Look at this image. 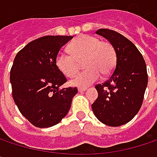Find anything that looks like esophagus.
Listing matches in <instances>:
<instances>
[{
    "label": "esophagus",
    "mask_w": 157,
    "mask_h": 157,
    "mask_svg": "<svg viewBox=\"0 0 157 157\" xmlns=\"http://www.w3.org/2000/svg\"><path fill=\"white\" fill-rule=\"evenodd\" d=\"M86 89H87V87H81V86H79L78 87L79 92H83V91H85Z\"/></svg>",
    "instance_id": "1"
}]
</instances>
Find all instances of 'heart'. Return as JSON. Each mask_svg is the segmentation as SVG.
<instances>
[{
  "instance_id": "heart-1",
  "label": "heart",
  "mask_w": 157,
  "mask_h": 157,
  "mask_svg": "<svg viewBox=\"0 0 157 157\" xmlns=\"http://www.w3.org/2000/svg\"><path fill=\"white\" fill-rule=\"evenodd\" d=\"M71 53L60 52L55 63L58 69L67 77H74L83 62L85 70L72 80L74 85L86 86L94 83L103 75H110L116 64V52L107 41H101L92 35H82L69 44Z\"/></svg>"
}]
</instances>
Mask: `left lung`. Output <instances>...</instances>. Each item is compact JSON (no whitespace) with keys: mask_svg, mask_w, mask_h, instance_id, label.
I'll return each mask as SVG.
<instances>
[{"mask_svg":"<svg viewBox=\"0 0 157 157\" xmlns=\"http://www.w3.org/2000/svg\"><path fill=\"white\" fill-rule=\"evenodd\" d=\"M116 52V64L110 78L95 85L98 97L92 105L97 119L109 126L130 122L140 110L148 75L144 57L136 46L119 33L99 29Z\"/></svg>","mask_w":157,"mask_h":157,"instance_id":"obj_1","label":"left lung"}]
</instances>
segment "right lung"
Instances as JSON below:
<instances>
[{
  "label": "right lung",
  "instance_id": "add662e5",
  "mask_svg": "<svg viewBox=\"0 0 157 157\" xmlns=\"http://www.w3.org/2000/svg\"><path fill=\"white\" fill-rule=\"evenodd\" d=\"M73 36L47 35L29 43L16 54L11 68L13 98L21 113L40 128L57 124L69 112L76 87L67 82L55 58Z\"/></svg>",
  "mask_w": 157,
  "mask_h": 157
}]
</instances>
